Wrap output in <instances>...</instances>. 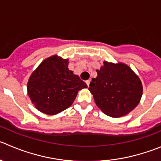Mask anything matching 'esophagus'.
I'll list each match as a JSON object with an SVG mask.
<instances>
[{
	"label": "esophagus",
	"instance_id": "34e87169",
	"mask_svg": "<svg viewBox=\"0 0 161 161\" xmlns=\"http://www.w3.org/2000/svg\"><path fill=\"white\" fill-rule=\"evenodd\" d=\"M90 80H86V84H87V85H88V87L89 86V85H90Z\"/></svg>",
	"mask_w": 161,
	"mask_h": 161
}]
</instances>
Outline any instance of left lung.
Masks as SVG:
<instances>
[{
	"label": "left lung",
	"mask_w": 161,
	"mask_h": 161,
	"mask_svg": "<svg viewBox=\"0 0 161 161\" xmlns=\"http://www.w3.org/2000/svg\"><path fill=\"white\" fill-rule=\"evenodd\" d=\"M89 85L97 107L104 114L120 117L139 104L143 93L141 80L128 65L104 61Z\"/></svg>",
	"instance_id": "left-lung-1"
}]
</instances>
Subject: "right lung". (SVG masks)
Wrapping results in <instances>:
<instances>
[{"label": "right lung", "mask_w": 161, "mask_h": 161, "mask_svg": "<svg viewBox=\"0 0 161 161\" xmlns=\"http://www.w3.org/2000/svg\"><path fill=\"white\" fill-rule=\"evenodd\" d=\"M69 61L53 56L41 63L28 82V94L41 113L54 115L70 107L87 85L68 68Z\"/></svg>", "instance_id": "obj_1"}]
</instances>
